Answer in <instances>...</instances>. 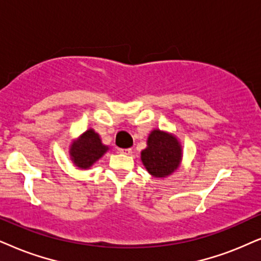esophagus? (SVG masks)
<instances>
[{"label":"esophagus","mask_w":261,"mask_h":261,"mask_svg":"<svg viewBox=\"0 0 261 261\" xmlns=\"http://www.w3.org/2000/svg\"><path fill=\"white\" fill-rule=\"evenodd\" d=\"M118 151H119L120 154H123V155H130L131 153H133V149H131V148H126V149H118Z\"/></svg>","instance_id":"esophagus-1"}]
</instances>
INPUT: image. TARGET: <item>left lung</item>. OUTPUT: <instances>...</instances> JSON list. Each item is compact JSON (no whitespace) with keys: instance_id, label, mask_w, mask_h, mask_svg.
<instances>
[{"instance_id":"1","label":"left lung","mask_w":261,"mask_h":261,"mask_svg":"<svg viewBox=\"0 0 261 261\" xmlns=\"http://www.w3.org/2000/svg\"><path fill=\"white\" fill-rule=\"evenodd\" d=\"M183 158L182 144L173 134L154 128L147 138V148L141 151V161L148 173L165 178L178 170Z\"/></svg>"}]
</instances>
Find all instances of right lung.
<instances>
[{
	"label": "right lung",
	"instance_id": "1",
	"mask_svg": "<svg viewBox=\"0 0 261 261\" xmlns=\"http://www.w3.org/2000/svg\"><path fill=\"white\" fill-rule=\"evenodd\" d=\"M108 149L110 147L102 143L100 135L90 127L72 141L68 153L74 166L81 170H88L101 159Z\"/></svg>",
	"mask_w": 261,
	"mask_h": 261
}]
</instances>
